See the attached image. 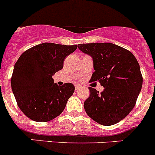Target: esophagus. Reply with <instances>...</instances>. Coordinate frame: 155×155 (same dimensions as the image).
I'll list each match as a JSON object with an SVG mask.
<instances>
[{"label": "esophagus", "mask_w": 155, "mask_h": 155, "mask_svg": "<svg viewBox=\"0 0 155 155\" xmlns=\"http://www.w3.org/2000/svg\"><path fill=\"white\" fill-rule=\"evenodd\" d=\"M81 86L80 84H76V85H75V90L79 89V88H81Z\"/></svg>", "instance_id": "34e87169"}]
</instances>
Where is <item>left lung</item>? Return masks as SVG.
<instances>
[{"label": "left lung", "instance_id": "obj_1", "mask_svg": "<svg viewBox=\"0 0 155 155\" xmlns=\"http://www.w3.org/2000/svg\"><path fill=\"white\" fill-rule=\"evenodd\" d=\"M78 47L92 57L91 81H98L105 88L99 93L89 87L91 94L84 103L86 113L101 125H114L136 104L143 84L139 64L131 52L113 43H83Z\"/></svg>", "mask_w": 155, "mask_h": 155}]
</instances>
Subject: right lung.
Here are the masks:
<instances>
[{"instance_id":"right-lung-1","label":"right lung","mask_w":155,"mask_h":155,"mask_svg":"<svg viewBox=\"0 0 155 155\" xmlns=\"http://www.w3.org/2000/svg\"><path fill=\"white\" fill-rule=\"evenodd\" d=\"M78 48L44 42L30 48L15 64L11 84L19 109L35 122H48L62 113L74 91L71 83L61 86L53 75L64 67L65 57Z\"/></svg>"}]
</instances>
